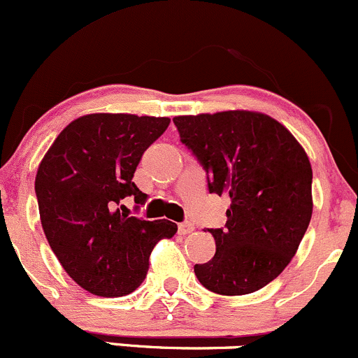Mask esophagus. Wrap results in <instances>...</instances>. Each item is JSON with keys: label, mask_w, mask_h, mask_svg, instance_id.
<instances>
[{"label": "esophagus", "mask_w": 358, "mask_h": 358, "mask_svg": "<svg viewBox=\"0 0 358 358\" xmlns=\"http://www.w3.org/2000/svg\"><path fill=\"white\" fill-rule=\"evenodd\" d=\"M178 232L180 234V236H186V234H193L194 232V225L189 224V222H186V224H179Z\"/></svg>", "instance_id": "1"}]
</instances>
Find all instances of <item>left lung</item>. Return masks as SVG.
Masks as SVG:
<instances>
[{
	"label": "left lung",
	"mask_w": 358,
	"mask_h": 358,
	"mask_svg": "<svg viewBox=\"0 0 358 358\" xmlns=\"http://www.w3.org/2000/svg\"><path fill=\"white\" fill-rule=\"evenodd\" d=\"M174 124L210 193L230 198L225 229L208 230L217 252L194 264L196 276L215 294H252L285 270L309 227V157L282 122L256 110L176 116Z\"/></svg>",
	"instance_id": "1"
}]
</instances>
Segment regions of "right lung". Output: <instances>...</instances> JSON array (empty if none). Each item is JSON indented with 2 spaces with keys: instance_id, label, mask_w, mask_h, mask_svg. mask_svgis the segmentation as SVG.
I'll list each match as a JSON object with an SVG mask.
<instances>
[{
  "instance_id": "1",
  "label": "right lung",
  "mask_w": 358,
  "mask_h": 358,
  "mask_svg": "<svg viewBox=\"0 0 358 358\" xmlns=\"http://www.w3.org/2000/svg\"><path fill=\"white\" fill-rule=\"evenodd\" d=\"M171 119L87 114L63 129L41 160L36 194L41 224L64 271L101 297H122L141 285L160 239L178 225L129 217L121 199L147 201L133 182L141 155Z\"/></svg>"
}]
</instances>
